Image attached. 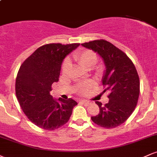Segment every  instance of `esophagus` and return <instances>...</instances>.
<instances>
[{
  "instance_id": "1",
  "label": "esophagus",
  "mask_w": 157,
  "mask_h": 157,
  "mask_svg": "<svg viewBox=\"0 0 157 157\" xmlns=\"http://www.w3.org/2000/svg\"><path fill=\"white\" fill-rule=\"evenodd\" d=\"M80 102H81V103H82V104H83L84 105H86V106L89 105L90 104H91V102H90L89 101H88V100H80Z\"/></svg>"
}]
</instances>
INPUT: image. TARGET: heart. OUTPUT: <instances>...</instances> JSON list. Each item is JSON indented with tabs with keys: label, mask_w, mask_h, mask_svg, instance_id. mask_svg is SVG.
<instances>
[{
	"label": "heart",
	"mask_w": 157,
	"mask_h": 157,
	"mask_svg": "<svg viewBox=\"0 0 157 157\" xmlns=\"http://www.w3.org/2000/svg\"><path fill=\"white\" fill-rule=\"evenodd\" d=\"M75 60L79 64L84 68L86 70H91L94 66H95L97 62V55L91 50H83L77 52L74 56ZM71 65L70 61L68 60H66L64 61L63 64L62 66V72L63 75H67L69 72L70 69H71ZM93 84L91 83L89 86H86V87L80 88L79 89V91L80 93H84L89 89V87L92 86Z\"/></svg>",
	"instance_id": "b5f03b06"
}]
</instances>
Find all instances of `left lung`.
Wrapping results in <instances>:
<instances>
[{"mask_svg": "<svg viewBox=\"0 0 157 157\" xmlns=\"http://www.w3.org/2000/svg\"><path fill=\"white\" fill-rule=\"evenodd\" d=\"M96 52L103 60L105 71L102 85L109 90V101L105 105L96 102L98 115L91 117L97 125L106 128L119 126L131 116L140 95V79L136 68L129 57L112 44L97 40L81 44Z\"/></svg>", "mask_w": 157, "mask_h": 157, "instance_id": "1", "label": "left lung"}]
</instances>
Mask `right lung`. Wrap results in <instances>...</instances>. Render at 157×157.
<instances>
[{"mask_svg": "<svg viewBox=\"0 0 157 157\" xmlns=\"http://www.w3.org/2000/svg\"><path fill=\"white\" fill-rule=\"evenodd\" d=\"M80 44H50L40 46L21 65L15 92L27 117L41 128L55 130L68 121L77 102L71 98L55 99L52 85L59 80L65 57Z\"/></svg>", "mask_w": 157, "mask_h": 157, "instance_id": "add662e5", "label": "right lung"}]
</instances>
